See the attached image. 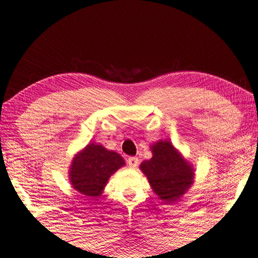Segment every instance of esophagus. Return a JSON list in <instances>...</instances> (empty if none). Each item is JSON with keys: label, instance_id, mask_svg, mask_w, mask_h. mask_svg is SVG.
Segmentation results:
<instances>
[{"label": "esophagus", "instance_id": "esophagus-1", "mask_svg": "<svg viewBox=\"0 0 258 258\" xmlns=\"http://www.w3.org/2000/svg\"><path fill=\"white\" fill-rule=\"evenodd\" d=\"M127 164L131 167V169H136L139 164V159L138 157H128L127 159Z\"/></svg>", "mask_w": 258, "mask_h": 258}]
</instances>
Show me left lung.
Masks as SVG:
<instances>
[{
  "label": "left lung",
  "instance_id": "8db88e82",
  "mask_svg": "<svg viewBox=\"0 0 258 258\" xmlns=\"http://www.w3.org/2000/svg\"><path fill=\"white\" fill-rule=\"evenodd\" d=\"M153 157L140 164L153 191L170 204L180 200L194 183L195 169L169 140L150 145Z\"/></svg>",
  "mask_w": 258,
  "mask_h": 258
}]
</instances>
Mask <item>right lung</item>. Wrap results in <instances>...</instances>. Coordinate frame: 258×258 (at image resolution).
<instances>
[{"label":"right lung","instance_id":"obj_1","mask_svg":"<svg viewBox=\"0 0 258 258\" xmlns=\"http://www.w3.org/2000/svg\"><path fill=\"white\" fill-rule=\"evenodd\" d=\"M124 165V158L116 151L89 142L72 158L69 180L80 194L95 199L103 193L109 178Z\"/></svg>","mask_w":258,"mask_h":258}]
</instances>
